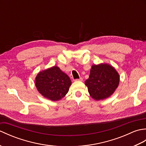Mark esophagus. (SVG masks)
<instances>
[{"mask_svg":"<svg viewBox=\"0 0 146 146\" xmlns=\"http://www.w3.org/2000/svg\"><path fill=\"white\" fill-rule=\"evenodd\" d=\"M75 82H78V81H83V78H80L79 79H75Z\"/></svg>","mask_w":146,"mask_h":146,"instance_id":"1","label":"esophagus"}]
</instances>
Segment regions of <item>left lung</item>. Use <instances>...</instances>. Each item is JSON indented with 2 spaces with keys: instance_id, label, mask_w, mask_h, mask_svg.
Returning a JSON list of instances; mask_svg holds the SVG:
<instances>
[{
  "instance_id": "left-lung-1",
  "label": "left lung",
  "mask_w": 146,
  "mask_h": 146,
  "mask_svg": "<svg viewBox=\"0 0 146 146\" xmlns=\"http://www.w3.org/2000/svg\"><path fill=\"white\" fill-rule=\"evenodd\" d=\"M119 82V75L115 69L110 64L101 63L92 65L89 78L85 83L91 97L100 100L112 95Z\"/></svg>"
}]
</instances>
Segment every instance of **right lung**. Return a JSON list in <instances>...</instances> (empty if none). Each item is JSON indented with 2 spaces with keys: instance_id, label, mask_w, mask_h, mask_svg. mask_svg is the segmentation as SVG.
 <instances>
[{
  "instance_id": "add662e5",
  "label": "right lung",
  "mask_w": 146,
  "mask_h": 146,
  "mask_svg": "<svg viewBox=\"0 0 146 146\" xmlns=\"http://www.w3.org/2000/svg\"><path fill=\"white\" fill-rule=\"evenodd\" d=\"M35 83L38 92L43 97L57 101L66 95L71 82L66 73L54 66L40 71L36 77Z\"/></svg>"
}]
</instances>
